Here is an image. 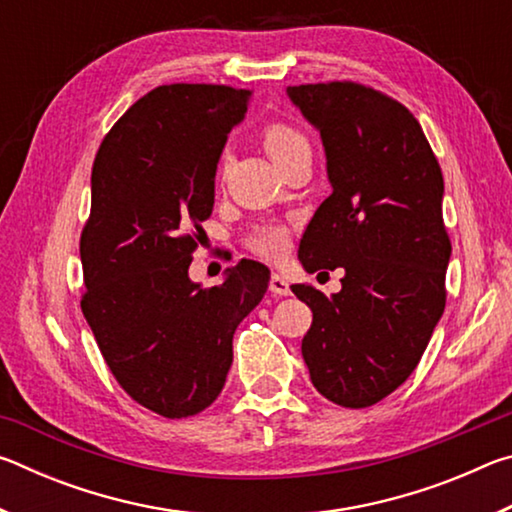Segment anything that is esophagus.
Instances as JSON below:
<instances>
[{
    "mask_svg": "<svg viewBox=\"0 0 512 512\" xmlns=\"http://www.w3.org/2000/svg\"><path fill=\"white\" fill-rule=\"evenodd\" d=\"M268 289H271V293H275V296H291L289 282L284 280L282 275H277V273L271 275V282H268Z\"/></svg>",
    "mask_w": 512,
    "mask_h": 512,
    "instance_id": "obj_1",
    "label": "esophagus"
}]
</instances>
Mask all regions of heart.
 I'll return each mask as SVG.
<instances>
[{"mask_svg":"<svg viewBox=\"0 0 512 512\" xmlns=\"http://www.w3.org/2000/svg\"><path fill=\"white\" fill-rule=\"evenodd\" d=\"M262 142L266 153L271 155L277 167H282L291 155H296L300 149H309L307 137L302 135L296 126L287 124V121H271L264 126ZM228 167V153L221 155L219 169L221 176ZM250 248L255 250L259 257L266 259H280L289 248V232L284 225H264L259 228L253 237H250Z\"/></svg>","mask_w":512,"mask_h":512,"instance_id":"b5f03b06","label":"heart"}]
</instances>
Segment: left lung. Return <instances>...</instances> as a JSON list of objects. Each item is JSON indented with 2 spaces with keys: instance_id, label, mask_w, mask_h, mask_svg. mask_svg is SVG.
I'll return each instance as SVG.
<instances>
[{
  "instance_id": "left-lung-1",
  "label": "left lung",
  "mask_w": 512,
  "mask_h": 512,
  "mask_svg": "<svg viewBox=\"0 0 512 512\" xmlns=\"http://www.w3.org/2000/svg\"><path fill=\"white\" fill-rule=\"evenodd\" d=\"M287 94L320 133L332 185L298 257L309 273L345 271L329 298L293 289L314 311L302 359L320 395L366 409L404 384L445 311L443 171L418 119L386 94L350 81Z\"/></svg>"
}]
</instances>
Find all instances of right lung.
I'll list each match as a JSON object with an SVG mask.
<instances>
[{
	"label": "right lung",
	"instance_id": "obj_1",
	"mask_svg": "<svg viewBox=\"0 0 512 512\" xmlns=\"http://www.w3.org/2000/svg\"><path fill=\"white\" fill-rule=\"evenodd\" d=\"M250 94L160 85L124 112L94 158L81 235L83 316L119 386L171 420L219 397L235 329L271 280L250 259L212 289L189 280L201 223L214 207L216 164Z\"/></svg>",
	"mask_w": 512,
	"mask_h": 512
}]
</instances>
